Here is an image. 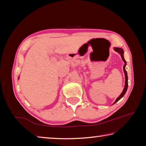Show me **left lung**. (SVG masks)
<instances>
[{
	"label": "left lung",
	"instance_id": "left-lung-1",
	"mask_svg": "<svg viewBox=\"0 0 146 146\" xmlns=\"http://www.w3.org/2000/svg\"><path fill=\"white\" fill-rule=\"evenodd\" d=\"M114 50L115 51H117L118 53L120 54L121 57H122V60L123 61V62H124V65H123V72H124L125 74V86H124V88H123V90L122 91V93L120 94V95L118 97L117 100L115 101V102L113 104H115L116 102H117L118 100H119L121 98H122L123 97V95H125V93H126V91L127 90V87H128V78H127V71L125 70V66H126V61L125 60L124 57H123V51L122 48H114Z\"/></svg>",
	"mask_w": 146,
	"mask_h": 146
}]
</instances>
